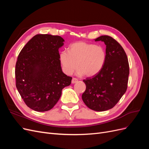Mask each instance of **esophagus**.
Listing matches in <instances>:
<instances>
[{"mask_svg": "<svg viewBox=\"0 0 149 149\" xmlns=\"http://www.w3.org/2000/svg\"><path fill=\"white\" fill-rule=\"evenodd\" d=\"M78 81V79H76L75 78H73V79H72V80H71V83H72V84H74L77 82Z\"/></svg>", "mask_w": 149, "mask_h": 149, "instance_id": "34e87169", "label": "esophagus"}]
</instances>
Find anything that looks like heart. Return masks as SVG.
<instances>
[{
  "label": "heart",
  "mask_w": 149,
  "mask_h": 149,
  "mask_svg": "<svg viewBox=\"0 0 149 149\" xmlns=\"http://www.w3.org/2000/svg\"><path fill=\"white\" fill-rule=\"evenodd\" d=\"M106 52L101 46L84 42L71 44L68 52L61 51L59 59L65 73L71 74L78 68L77 74L94 76L101 71L106 61Z\"/></svg>",
  "instance_id": "obj_1"
}]
</instances>
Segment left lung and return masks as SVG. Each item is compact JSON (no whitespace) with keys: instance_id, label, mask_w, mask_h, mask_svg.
I'll return each instance as SVG.
<instances>
[{"instance_id":"obj_1","label":"left lung","mask_w":149,"mask_h":149,"mask_svg":"<svg viewBox=\"0 0 149 149\" xmlns=\"http://www.w3.org/2000/svg\"><path fill=\"white\" fill-rule=\"evenodd\" d=\"M98 41L106 45V61L97 74L83 80L86 88L82 100L89 109L105 111L114 107L127 90L129 65L124 49L116 40L102 35L95 39Z\"/></svg>"}]
</instances>
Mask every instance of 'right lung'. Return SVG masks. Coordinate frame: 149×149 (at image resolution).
I'll use <instances>...</instances> for the list:
<instances>
[{
	"label": "right lung",
	"mask_w": 149,
	"mask_h": 149,
	"mask_svg": "<svg viewBox=\"0 0 149 149\" xmlns=\"http://www.w3.org/2000/svg\"><path fill=\"white\" fill-rule=\"evenodd\" d=\"M60 36L38 34L30 40L18 56L16 87L24 101L38 112L50 110L72 78L62 71L59 49L64 43Z\"/></svg>",
	"instance_id": "right-lung-1"
}]
</instances>
